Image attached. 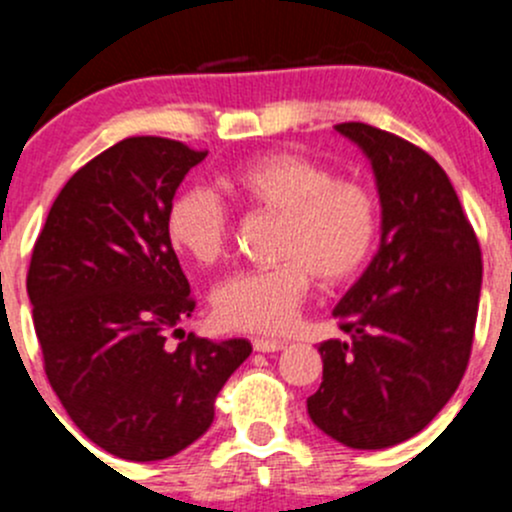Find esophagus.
<instances>
[{
  "mask_svg": "<svg viewBox=\"0 0 512 512\" xmlns=\"http://www.w3.org/2000/svg\"><path fill=\"white\" fill-rule=\"evenodd\" d=\"M285 344L287 342H282V339H267V337L252 339V347H255V352H262V354L280 352V349H285Z\"/></svg>",
  "mask_w": 512,
  "mask_h": 512,
  "instance_id": "1",
  "label": "esophagus"
}]
</instances>
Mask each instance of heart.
Wrapping results in <instances>:
<instances>
[{
    "label": "heart",
    "mask_w": 512,
    "mask_h": 512,
    "mask_svg": "<svg viewBox=\"0 0 512 512\" xmlns=\"http://www.w3.org/2000/svg\"><path fill=\"white\" fill-rule=\"evenodd\" d=\"M235 200L280 215L275 257L280 265L237 272L215 289L220 324L240 332H285L307 299L312 277L342 285L361 272L379 235V198L356 178L294 151L247 160L225 178ZM170 245L198 265L225 257L232 218L203 185L180 190L165 215Z\"/></svg>",
    "instance_id": "heart-1"
}]
</instances>
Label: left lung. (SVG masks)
Masks as SVG:
<instances>
[{
    "mask_svg": "<svg viewBox=\"0 0 512 512\" xmlns=\"http://www.w3.org/2000/svg\"><path fill=\"white\" fill-rule=\"evenodd\" d=\"M371 160L381 245L334 307L347 342L319 344L324 371L307 414L359 451L389 448L433 421L466 374L478 317V237L446 170L366 123H339Z\"/></svg>",
    "mask_w": 512,
    "mask_h": 512,
    "instance_id": "1",
    "label": "left lung"
}]
</instances>
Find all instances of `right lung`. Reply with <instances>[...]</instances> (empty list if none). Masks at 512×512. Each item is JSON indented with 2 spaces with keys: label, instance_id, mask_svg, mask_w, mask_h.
<instances>
[{
  "label": "right lung",
  "instance_id": "obj_1",
  "mask_svg": "<svg viewBox=\"0 0 512 512\" xmlns=\"http://www.w3.org/2000/svg\"><path fill=\"white\" fill-rule=\"evenodd\" d=\"M205 156L170 138L116 143L71 175L32 252L27 292L51 389L86 438L126 461H163L198 441L252 352L247 339L178 329L195 302L165 215Z\"/></svg>",
  "mask_w": 512,
  "mask_h": 512
}]
</instances>
